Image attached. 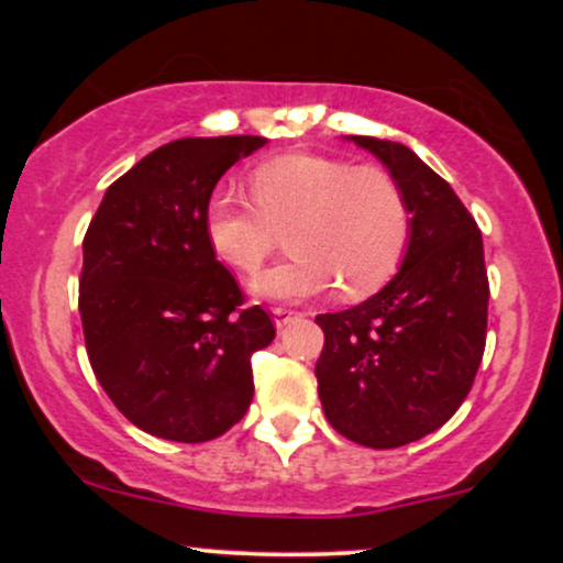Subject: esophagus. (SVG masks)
Returning a JSON list of instances; mask_svg holds the SVG:
<instances>
[{"mask_svg":"<svg viewBox=\"0 0 563 563\" xmlns=\"http://www.w3.org/2000/svg\"><path fill=\"white\" fill-rule=\"evenodd\" d=\"M273 314H275V325L277 328H286L288 322L307 318V312H299V309H288V307H275Z\"/></svg>","mask_w":563,"mask_h":563,"instance_id":"obj_1","label":"esophagus"}]
</instances>
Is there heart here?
<instances>
[{
    "mask_svg": "<svg viewBox=\"0 0 563 563\" xmlns=\"http://www.w3.org/2000/svg\"><path fill=\"white\" fill-rule=\"evenodd\" d=\"M251 200L214 190L203 206L206 243L232 273L254 275L288 235V262L254 280L264 299H307L339 286L365 299L397 275L412 232L402 185L380 166L288 153L249 174Z\"/></svg>",
    "mask_w": 563,
    "mask_h": 563,
    "instance_id": "obj_1",
    "label": "heart"
}]
</instances>
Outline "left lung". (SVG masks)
Listing matches in <instances>:
<instances>
[{"label": "left lung", "mask_w": 563, "mask_h": 563, "mask_svg": "<svg viewBox=\"0 0 563 563\" xmlns=\"http://www.w3.org/2000/svg\"><path fill=\"white\" fill-rule=\"evenodd\" d=\"M402 185L412 232L399 273L376 296L318 314L322 410L341 437L373 450L416 442L455 416L487 341L482 232L434 169L402 142L349 137Z\"/></svg>", "instance_id": "1"}]
</instances>
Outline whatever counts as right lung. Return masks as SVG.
Masks as SVG:
<instances>
[{"label": "right lung", "instance_id": "1", "mask_svg": "<svg viewBox=\"0 0 563 563\" xmlns=\"http://www.w3.org/2000/svg\"><path fill=\"white\" fill-rule=\"evenodd\" d=\"M264 137L161 145L106 190L84 235L79 312L89 365L147 434L209 442L254 399L251 354L275 339L269 314L206 243L203 206Z\"/></svg>", "mask_w": 563, "mask_h": 563}]
</instances>
